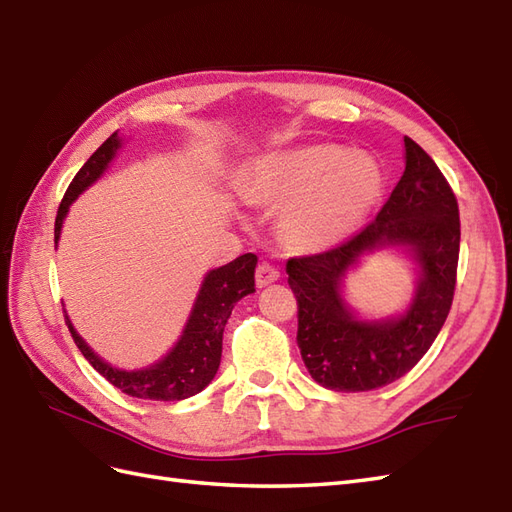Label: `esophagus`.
I'll return each mask as SVG.
<instances>
[{
    "label": "esophagus",
    "instance_id": "34e87169",
    "mask_svg": "<svg viewBox=\"0 0 512 512\" xmlns=\"http://www.w3.org/2000/svg\"><path fill=\"white\" fill-rule=\"evenodd\" d=\"M279 270H276L274 266H270V264H259L257 266V272H255V283H257V287H266V285H270V283H274V281H279Z\"/></svg>",
    "mask_w": 512,
    "mask_h": 512
}]
</instances>
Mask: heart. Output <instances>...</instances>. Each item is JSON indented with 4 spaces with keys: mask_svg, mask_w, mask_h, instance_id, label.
<instances>
[{
    "mask_svg": "<svg viewBox=\"0 0 512 512\" xmlns=\"http://www.w3.org/2000/svg\"><path fill=\"white\" fill-rule=\"evenodd\" d=\"M373 158L337 145H304L255 160L238 193L246 206L279 208L276 233L296 253H324L354 236L382 197Z\"/></svg>",
    "mask_w": 512,
    "mask_h": 512,
    "instance_id": "obj_1",
    "label": "heart"
}]
</instances>
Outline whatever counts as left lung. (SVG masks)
<instances>
[{
	"instance_id": "8db88e82",
	"label": "left lung",
	"mask_w": 512,
	"mask_h": 512,
	"mask_svg": "<svg viewBox=\"0 0 512 512\" xmlns=\"http://www.w3.org/2000/svg\"><path fill=\"white\" fill-rule=\"evenodd\" d=\"M403 143L405 171L375 221L328 253L287 261L304 367L330 390L382 388L414 369L440 334L455 296L457 199L433 158L410 137ZM377 250L410 256L417 285L399 314L364 318L344 300V279Z\"/></svg>"
}]
</instances>
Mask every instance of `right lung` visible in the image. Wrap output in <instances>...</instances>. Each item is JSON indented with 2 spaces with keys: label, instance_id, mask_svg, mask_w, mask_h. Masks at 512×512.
<instances>
[{
  "label": "right lung",
  "instance_id": "1",
  "mask_svg": "<svg viewBox=\"0 0 512 512\" xmlns=\"http://www.w3.org/2000/svg\"><path fill=\"white\" fill-rule=\"evenodd\" d=\"M122 143L124 141L120 133H113L87 158V163L75 175V180L70 182L60 203V210H57L55 216V248L57 242H60L70 206L81 193H85L87 188L102 178V173L109 169L111 160L118 156ZM255 268L257 255L246 253L229 261L227 266L206 272L180 339L175 341V345L163 358L143 369H118L105 358H100L85 343L77 328L72 326V321L64 309L66 324L85 360L115 388H120L122 392L137 399L182 401L206 388L214 379L218 367H221L223 332L227 319L231 317L233 304L255 291Z\"/></svg>",
  "mask_w": 512,
  "mask_h": 512
}]
</instances>
